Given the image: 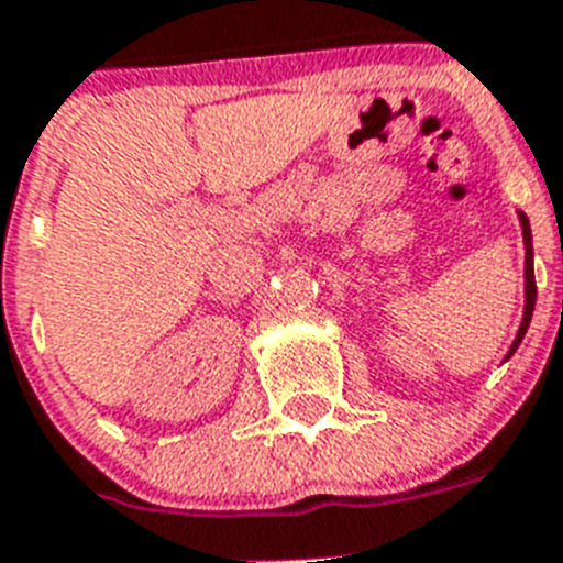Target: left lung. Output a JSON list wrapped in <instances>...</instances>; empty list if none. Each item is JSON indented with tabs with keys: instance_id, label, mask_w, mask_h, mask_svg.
Listing matches in <instances>:
<instances>
[{
	"instance_id": "left-lung-1",
	"label": "left lung",
	"mask_w": 563,
	"mask_h": 563,
	"mask_svg": "<svg viewBox=\"0 0 563 563\" xmlns=\"http://www.w3.org/2000/svg\"><path fill=\"white\" fill-rule=\"evenodd\" d=\"M519 222H521V239H525V316H521L519 332H516L514 343H510V350H507L505 361L519 350L521 338H525L527 327H530V318H533V307H536V273H533V233H530V220L525 217V211H519Z\"/></svg>"
}]
</instances>
